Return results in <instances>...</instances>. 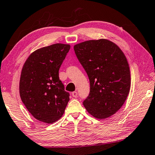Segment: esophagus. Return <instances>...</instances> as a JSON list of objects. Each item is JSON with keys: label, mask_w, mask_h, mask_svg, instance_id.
Returning <instances> with one entry per match:
<instances>
[{"label": "esophagus", "mask_w": 155, "mask_h": 155, "mask_svg": "<svg viewBox=\"0 0 155 155\" xmlns=\"http://www.w3.org/2000/svg\"><path fill=\"white\" fill-rule=\"evenodd\" d=\"M72 96L73 97H75V98H76V97H78V92L77 91L73 92V93H72Z\"/></svg>", "instance_id": "1"}]
</instances>
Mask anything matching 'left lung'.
Instances as JSON below:
<instances>
[{
  "label": "left lung",
  "mask_w": 155,
  "mask_h": 155,
  "mask_svg": "<svg viewBox=\"0 0 155 155\" xmlns=\"http://www.w3.org/2000/svg\"><path fill=\"white\" fill-rule=\"evenodd\" d=\"M74 51L90 80V93L83 104L89 114L105 119L118 112L131 87V75L125 55L107 39L86 41Z\"/></svg>",
  "instance_id": "1"
}]
</instances>
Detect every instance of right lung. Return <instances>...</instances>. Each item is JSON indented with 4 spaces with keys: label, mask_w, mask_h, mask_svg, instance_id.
Here are the masks:
<instances>
[{
    "label": "right lung",
    "mask_w": 155,
    "mask_h": 155,
    "mask_svg": "<svg viewBox=\"0 0 155 155\" xmlns=\"http://www.w3.org/2000/svg\"><path fill=\"white\" fill-rule=\"evenodd\" d=\"M70 45L56 43L33 51L24 63L20 80V95L37 120L55 123L62 117L69 93L64 91L58 71Z\"/></svg>",
    "instance_id": "1"
}]
</instances>
